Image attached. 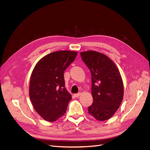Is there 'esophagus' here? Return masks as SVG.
Returning a JSON list of instances; mask_svg holds the SVG:
<instances>
[{
    "instance_id": "obj_1",
    "label": "esophagus",
    "mask_w": 150,
    "mask_h": 150,
    "mask_svg": "<svg viewBox=\"0 0 150 150\" xmlns=\"http://www.w3.org/2000/svg\"><path fill=\"white\" fill-rule=\"evenodd\" d=\"M81 95V93H78V94H75L74 96V97L75 98H78L79 96H80Z\"/></svg>"
}]
</instances>
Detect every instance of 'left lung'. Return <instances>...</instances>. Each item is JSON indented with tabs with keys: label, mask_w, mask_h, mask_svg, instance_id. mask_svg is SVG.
Returning <instances> with one entry per match:
<instances>
[{
	"label": "left lung",
	"mask_w": 150,
	"mask_h": 150,
	"mask_svg": "<svg viewBox=\"0 0 150 150\" xmlns=\"http://www.w3.org/2000/svg\"><path fill=\"white\" fill-rule=\"evenodd\" d=\"M81 57L91 74L93 103L89 114L98 121L110 119L123 99L124 86L120 71L113 61L94 51L81 52Z\"/></svg>",
	"instance_id": "obj_1"
}]
</instances>
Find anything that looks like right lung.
Here are the masks:
<instances>
[{"label":"right lung","instance_id":"obj_1","mask_svg":"<svg viewBox=\"0 0 150 150\" xmlns=\"http://www.w3.org/2000/svg\"><path fill=\"white\" fill-rule=\"evenodd\" d=\"M77 54L70 51L50 53L32 72L29 97L35 111L46 121H55L65 114L72 96L65 87L64 73Z\"/></svg>","mask_w":150,"mask_h":150}]
</instances>
